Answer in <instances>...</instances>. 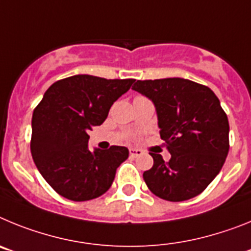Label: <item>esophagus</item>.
<instances>
[{"label": "esophagus", "mask_w": 251, "mask_h": 251, "mask_svg": "<svg viewBox=\"0 0 251 251\" xmlns=\"http://www.w3.org/2000/svg\"><path fill=\"white\" fill-rule=\"evenodd\" d=\"M129 154L130 157H138V156H142L143 154V151L139 150V148H129Z\"/></svg>", "instance_id": "esophagus-1"}]
</instances>
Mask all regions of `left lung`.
Returning <instances> with one entry per match:
<instances>
[{"label":"left lung","mask_w":251,"mask_h":251,"mask_svg":"<svg viewBox=\"0 0 251 251\" xmlns=\"http://www.w3.org/2000/svg\"><path fill=\"white\" fill-rule=\"evenodd\" d=\"M133 90L154 104L161 138L171 159L151 153L153 166L143 174L156 196L190 200L212 182L229 153V121L210 88L183 77L137 80Z\"/></svg>","instance_id":"1"}]
</instances>
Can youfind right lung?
I'll return each mask as SVG.
<instances>
[{
    "instance_id": "right-lung-1",
    "label": "right lung",
    "mask_w": 251,
    "mask_h": 251,
    "mask_svg": "<svg viewBox=\"0 0 251 251\" xmlns=\"http://www.w3.org/2000/svg\"><path fill=\"white\" fill-rule=\"evenodd\" d=\"M134 81L83 74L56 81L46 90L32 114L31 154L57 194L88 201L109 190L129 151L121 146L90 151L88 130L105 121L113 103Z\"/></svg>"
}]
</instances>
